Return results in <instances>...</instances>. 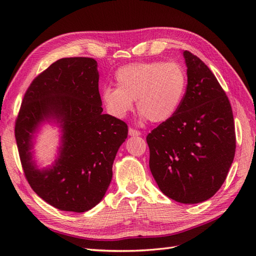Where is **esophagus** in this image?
<instances>
[{"label": "esophagus", "instance_id": "34e87169", "mask_svg": "<svg viewBox=\"0 0 256 256\" xmlns=\"http://www.w3.org/2000/svg\"><path fill=\"white\" fill-rule=\"evenodd\" d=\"M129 136H141V132L138 130H134L132 128L129 129Z\"/></svg>", "mask_w": 256, "mask_h": 256}]
</instances>
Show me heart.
<instances>
[{
    "label": "heart",
    "mask_w": 256,
    "mask_h": 256,
    "mask_svg": "<svg viewBox=\"0 0 256 256\" xmlns=\"http://www.w3.org/2000/svg\"><path fill=\"white\" fill-rule=\"evenodd\" d=\"M118 86L102 90L108 112L122 118L132 110L134 100L143 118L154 124L166 122L177 113L188 86L184 68L178 63L144 62L118 68L115 72Z\"/></svg>",
    "instance_id": "obj_1"
}]
</instances>
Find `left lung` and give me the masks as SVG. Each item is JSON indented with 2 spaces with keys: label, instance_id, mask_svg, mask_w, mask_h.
<instances>
[{
  "label": "left lung",
  "instance_id": "left-lung-1",
  "mask_svg": "<svg viewBox=\"0 0 256 256\" xmlns=\"http://www.w3.org/2000/svg\"><path fill=\"white\" fill-rule=\"evenodd\" d=\"M182 56L188 86L173 118L147 136L150 168L159 189L184 204L210 198L226 180L236 148L232 106L202 60Z\"/></svg>",
  "mask_w": 256,
  "mask_h": 256
}]
</instances>
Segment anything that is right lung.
<instances>
[{
  "label": "right lung",
  "instance_id": "1",
  "mask_svg": "<svg viewBox=\"0 0 256 256\" xmlns=\"http://www.w3.org/2000/svg\"><path fill=\"white\" fill-rule=\"evenodd\" d=\"M98 81L94 58H60L36 76L22 100L14 136L23 171L36 194L60 210L84 212L104 198L128 136L126 122L102 114ZM46 121L61 128V144L52 166L40 170L32 148Z\"/></svg>",
  "mask_w": 256,
  "mask_h": 256
}]
</instances>
